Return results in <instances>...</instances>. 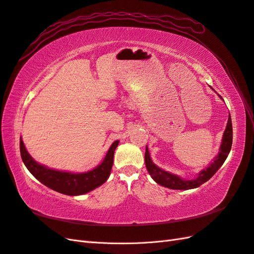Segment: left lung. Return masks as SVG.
Masks as SVG:
<instances>
[{
  "mask_svg": "<svg viewBox=\"0 0 254 254\" xmlns=\"http://www.w3.org/2000/svg\"><path fill=\"white\" fill-rule=\"evenodd\" d=\"M232 144H233V126H232V118H231V115H229L227 126L223 134L220 152L213 159V162H211L209 164V167H207L202 171H200V173L198 174L196 179L184 180L178 175L169 173L167 171L157 167L156 164L151 161L148 147L147 146H146V151H145L146 168L151 178L154 179V181L158 183L159 185L170 188V190H192V188H197L200 185H202L203 183L209 181L212 176L216 173V171L222 167L224 161L226 160L229 151H231Z\"/></svg>",
  "mask_w": 254,
  "mask_h": 254,
  "instance_id": "8db88e82",
  "label": "left lung"
}]
</instances>
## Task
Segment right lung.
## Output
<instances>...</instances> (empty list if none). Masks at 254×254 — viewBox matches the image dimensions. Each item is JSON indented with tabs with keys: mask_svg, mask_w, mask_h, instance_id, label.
<instances>
[{
	"mask_svg": "<svg viewBox=\"0 0 254 254\" xmlns=\"http://www.w3.org/2000/svg\"><path fill=\"white\" fill-rule=\"evenodd\" d=\"M119 145V140H116L105 156L103 162L95 169L84 173H71L50 169L33 160L29 155L25 144L20 137V155L27 169L35 179L51 190L68 196H79L95 188L99 187L107 181L114 164L115 150Z\"/></svg>",
	"mask_w": 254,
	"mask_h": 254,
	"instance_id": "obj_1",
	"label": "right lung"
}]
</instances>
